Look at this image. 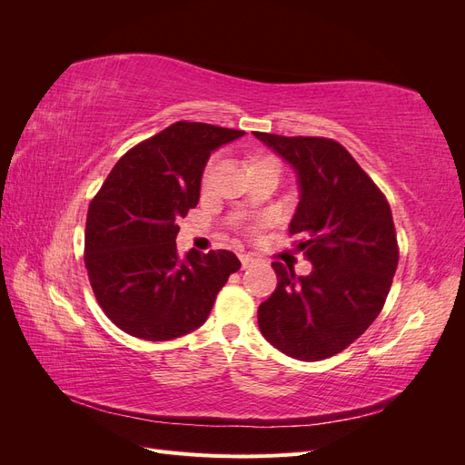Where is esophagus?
I'll return each mask as SVG.
<instances>
[{
	"label": "esophagus",
	"instance_id": "obj_1",
	"mask_svg": "<svg viewBox=\"0 0 465 465\" xmlns=\"http://www.w3.org/2000/svg\"><path fill=\"white\" fill-rule=\"evenodd\" d=\"M241 262H242V267L246 270V267H250V265H254L256 263V260L252 258V256H248V254H242L241 256Z\"/></svg>",
	"mask_w": 465,
	"mask_h": 465
}]
</instances>
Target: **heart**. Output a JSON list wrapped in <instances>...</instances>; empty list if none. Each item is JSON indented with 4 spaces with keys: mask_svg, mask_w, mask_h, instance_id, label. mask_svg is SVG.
Returning a JSON list of instances; mask_svg holds the SVG:
<instances>
[{
    "mask_svg": "<svg viewBox=\"0 0 465 465\" xmlns=\"http://www.w3.org/2000/svg\"><path fill=\"white\" fill-rule=\"evenodd\" d=\"M262 161H272V157H262V159H256V163H262ZM256 163H254V164H256ZM211 171H213V163H209V164H207V168H205V176H203V182H207V178H209Z\"/></svg>",
    "mask_w": 465,
    "mask_h": 465,
    "instance_id": "1",
    "label": "heart"
}]
</instances>
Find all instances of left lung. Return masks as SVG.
Segmentation results:
<instances>
[{"instance_id":"left-lung-1","label":"left lung","mask_w":465,"mask_h":465,"mask_svg":"<svg viewBox=\"0 0 465 465\" xmlns=\"http://www.w3.org/2000/svg\"><path fill=\"white\" fill-rule=\"evenodd\" d=\"M254 135L291 164L301 200L289 232L312 272L273 262L277 289L258 308L260 331L281 353L322 361L353 343L382 311L398 267L386 198L351 153L326 137Z\"/></svg>"}]
</instances>
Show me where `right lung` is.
Masks as SVG:
<instances>
[{
	"instance_id": "obj_1",
	"label": "right lung",
	"mask_w": 465,
	"mask_h": 465,
	"mask_svg": "<svg viewBox=\"0 0 465 465\" xmlns=\"http://www.w3.org/2000/svg\"><path fill=\"white\" fill-rule=\"evenodd\" d=\"M242 130L176 122L112 168L87 213L85 267L94 297L116 326L168 341L200 328L241 262L229 250L178 254V217L200 202L211 153Z\"/></svg>"
}]
</instances>
